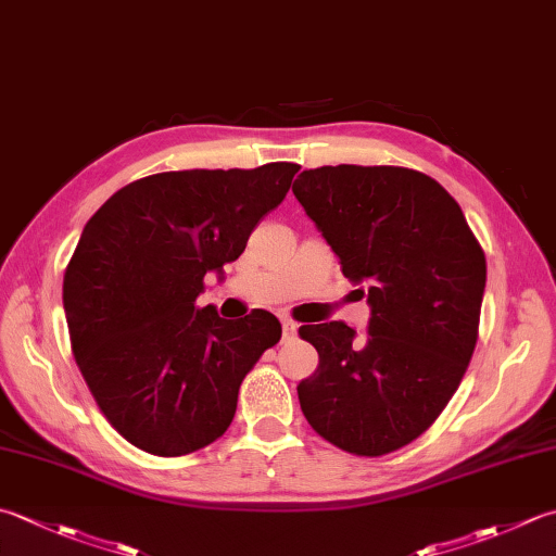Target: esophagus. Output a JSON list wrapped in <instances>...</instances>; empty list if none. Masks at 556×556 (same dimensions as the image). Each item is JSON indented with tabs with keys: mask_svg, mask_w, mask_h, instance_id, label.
Wrapping results in <instances>:
<instances>
[{
	"mask_svg": "<svg viewBox=\"0 0 556 556\" xmlns=\"http://www.w3.org/2000/svg\"><path fill=\"white\" fill-rule=\"evenodd\" d=\"M296 332H299V325L293 323V320H281V334H285V340H293V337H296Z\"/></svg>",
	"mask_w": 556,
	"mask_h": 556,
	"instance_id": "1",
	"label": "esophagus"
}]
</instances>
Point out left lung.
<instances>
[{"label":"left lung","mask_w":556,"mask_h":556,"mask_svg":"<svg viewBox=\"0 0 556 556\" xmlns=\"http://www.w3.org/2000/svg\"><path fill=\"white\" fill-rule=\"evenodd\" d=\"M293 194L371 306L368 334L342 320L301 325L318 350L299 402L325 441L354 455L421 437L470 364L486 285L484 250L460 204L419 170L323 166Z\"/></svg>","instance_id":"8db88e82"}]
</instances>
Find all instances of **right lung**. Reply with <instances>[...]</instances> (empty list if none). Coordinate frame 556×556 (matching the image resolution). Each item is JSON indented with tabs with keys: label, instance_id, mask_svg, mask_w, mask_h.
<instances>
[{
	"label": "right lung",
	"instance_id": "right-lung-1",
	"mask_svg": "<svg viewBox=\"0 0 556 556\" xmlns=\"http://www.w3.org/2000/svg\"><path fill=\"white\" fill-rule=\"evenodd\" d=\"M296 163L168 170L125 185L86 222L62 301L76 366L119 437L161 458L216 441L238 388L281 337L267 311L198 306L206 271L245 250L287 198Z\"/></svg>",
	"mask_w": 556,
	"mask_h": 556
}]
</instances>
